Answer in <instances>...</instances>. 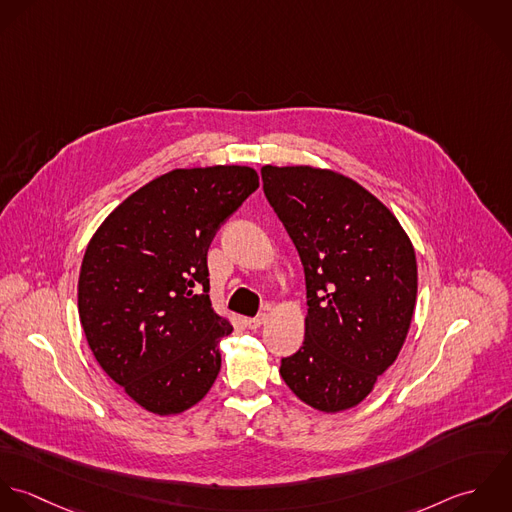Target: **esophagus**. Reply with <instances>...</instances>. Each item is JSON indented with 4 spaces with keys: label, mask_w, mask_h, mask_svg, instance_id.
<instances>
[{
    "label": "esophagus",
    "mask_w": 512,
    "mask_h": 512,
    "mask_svg": "<svg viewBox=\"0 0 512 512\" xmlns=\"http://www.w3.org/2000/svg\"><path fill=\"white\" fill-rule=\"evenodd\" d=\"M265 320H267V316L261 314V316H255V318H245V324H247V328L257 330V328H261V324H263Z\"/></svg>",
    "instance_id": "34e87169"
}]
</instances>
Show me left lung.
Wrapping results in <instances>:
<instances>
[{
    "mask_svg": "<svg viewBox=\"0 0 512 512\" xmlns=\"http://www.w3.org/2000/svg\"><path fill=\"white\" fill-rule=\"evenodd\" d=\"M263 190L307 281L305 342L281 376L310 408H356L408 336L417 261L398 217L352 178L316 166H263Z\"/></svg>",
    "mask_w": 512,
    "mask_h": 512,
    "instance_id": "left-lung-1",
    "label": "left lung"
}]
</instances>
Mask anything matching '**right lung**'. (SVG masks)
Returning <instances> with one entry per match:
<instances>
[{"instance_id":"1","label":"right lung","mask_w":512,"mask_h":512,"mask_svg":"<svg viewBox=\"0 0 512 512\" xmlns=\"http://www.w3.org/2000/svg\"><path fill=\"white\" fill-rule=\"evenodd\" d=\"M259 188L249 166L178 168L116 205L79 275V318L97 362L140 408L176 415L211 390L231 322L209 301L207 249Z\"/></svg>"}]
</instances>
